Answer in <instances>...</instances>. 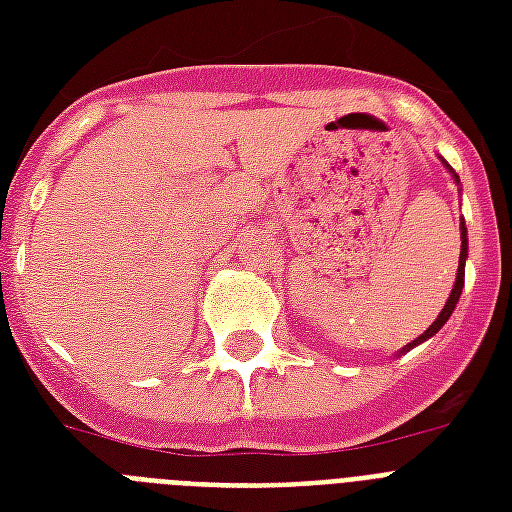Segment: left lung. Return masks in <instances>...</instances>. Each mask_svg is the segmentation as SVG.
Returning a JSON list of instances; mask_svg holds the SVG:
<instances>
[{
  "mask_svg": "<svg viewBox=\"0 0 512 512\" xmlns=\"http://www.w3.org/2000/svg\"><path fill=\"white\" fill-rule=\"evenodd\" d=\"M449 172H452V170H449ZM452 175H454V172H452ZM454 180L460 183V177H457V175H454ZM460 241H462V247H460V265H457V281H454V289H452V295H449V300H446L444 311L438 313V319L433 321V324H430V327L425 329V332H422L420 337H417V340L409 342V345H406V348L401 350V353H406V350H409V348H414V345H420V342H425V340H428V337L436 335L438 329L444 327L446 321H449V316H452L454 308H457V300H460L462 287H465V257H468V231H465V223H460Z\"/></svg>",
  "mask_w": 512,
  "mask_h": 512,
  "instance_id": "1",
  "label": "left lung"
}]
</instances>
